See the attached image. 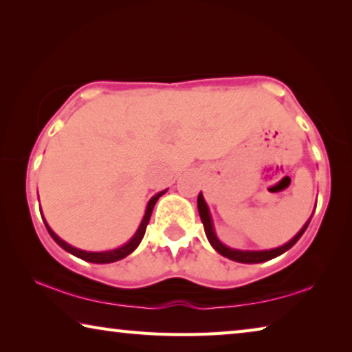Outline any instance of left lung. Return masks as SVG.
<instances>
[{
  "instance_id": "1",
  "label": "left lung",
  "mask_w": 352,
  "mask_h": 352,
  "mask_svg": "<svg viewBox=\"0 0 352 352\" xmlns=\"http://www.w3.org/2000/svg\"><path fill=\"white\" fill-rule=\"evenodd\" d=\"M197 208H199L200 219H202V224H204V228H205V235H206V238H208L211 246H213L216 252H219L221 255H224V256H227V258H230L233 261H238V263H263V261L276 258V256L282 255L283 252H287V250L292 249L294 244L298 243V239L302 236V233L307 230V227H309V224H310L311 216H314V214H311L310 219L305 222L304 227L300 228L296 235H294L288 243H285L280 248L270 249V250H239V249L228 248V246H226V244H222L219 241V238H217L216 232H214V226H213V219H211L210 208L205 202L202 192H200L199 197H197Z\"/></svg>"
}]
</instances>
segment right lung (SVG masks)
Listing matches in <instances>:
<instances>
[{"instance_id": "add662e5", "label": "right lung", "mask_w": 352, "mask_h": 352, "mask_svg": "<svg viewBox=\"0 0 352 352\" xmlns=\"http://www.w3.org/2000/svg\"><path fill=\"white\" fill-rule=\"evenodd\" d=\"M166 191H167V189H164V191H161L158 194H155V196L148 200L146 213H144L141 224H139L136 233L131 236L130 241L125 243L124 246H120V248H117V249H111V250H103V252H87V250H82V249H78V248L70 246L69 243H65L64 239H60L58 235H56V233L52 230V227L47 224L45 217H42V219H43V222H45V227H47V230L50 233V236H52L54 241L59 244L60 248H63L64 250H67V252H70L72 255H75V256H78V258H81V260L91 261V263H113V261L125 258L126 255H130L133 250H135L139 246V244H141L144 235H146V228H147V224H148V221H150V216H152L153 206H155L156 202H158V199L163 196ZM41 214H42V211H41Z\"/></svg>"}]
</instances>
